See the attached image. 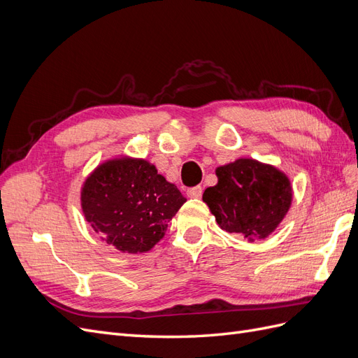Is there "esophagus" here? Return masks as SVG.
Instances as JSON below:
<instances>
[{
	"instance_id": "esophagus-1",
	"label": "esophagus",
	"mask_w": 358,
	"mask_h": 358,
	"mask_svg": "<svg viewBox=\"0 0 358 358\" xmlns=\"http://www.w3.org/2000/svg\"><path fill=\"white\" fill-rule=\"evenodd\" d=\"M201 194H203V188L201 187H194V188H189L187 191V196L189 199H200Z\"/></svg>"
}]
</instances>
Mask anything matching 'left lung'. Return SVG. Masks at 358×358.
<instances>
[{"instance_id": "obj_1", "label": "left lung", "mask_w": 358, "mask_h": 358, "mask_svg": "<svg viewBox=\"0 0 358 358\" xmlns=\"http://www.w3.org/2000/svg\"><path fill=\"white\" fill-rule=\"evenodd\" d=\"M215 173L218 183L204 189L203 201L222 230L254 242L278 229L292 201L291 180L282 170L254 158H237Z\"/></svg>"}]
</instances>
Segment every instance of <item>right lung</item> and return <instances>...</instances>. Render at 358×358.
<instances>
[{
    "label": "right lung",
    "instance_id": "right-lung-1",
    "mask_svg": "<svg viewBox=\"0 0 358 358\" xmlns=\"http://www.w3.org/2000/svg\"><path fill=\"white\" fill-rule=\"evenodd\" d=\"M187 199L145 158L117 155L82 183L80 208L101 241L127 254L152 249Z\"/></svg>",
    "mask_w": 358,
    "mask_h": 358
}]
</instances>
